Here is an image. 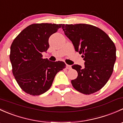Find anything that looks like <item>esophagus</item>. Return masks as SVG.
<instances>
[{
	"instance_id": "esophagus-1",
	"label": "esophagus",
	"mask_w": 123,
	"mask_h": 123,
	"mask_svg": "<svg viewBox=\"0 0 123 123\" xmlns=\"http://www.w3.org/2000/svg\"><path fill=\"white\" fill-rule=\"evenodd\" d=\"M66 67H67V69H71V65H66Z\"/></svg>"
}]
</instances>
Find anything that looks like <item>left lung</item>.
Listing matches in <instances>:
<instances>
[{"label": "left lung", "mask_w": 123, "mask_h": 123, "mask_svg": "<svg viewBox=\"0 0 123 123\" xmlns=\"http://www.w3.org/2000/svg\"><path fill=\"white\" fill-rule=\"evenodd\" d=\"M62 29L85 61L84 67L72 66L78 72L77 78L71 81L72 86L84 94L99 91L113 73L116 60L114 42L104 31L91 25L63 24Z\"/></svg>", "instance_id": "obj_1"}]
</instances>
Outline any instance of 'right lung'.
I'll return each mask as SVG.
<instances>
[{
  "label": "right lung",
  "mask_w": 123,
  "mask_h": 123,
  "mask_svg": "<svg viewBox=\"0 0 123 123\" xmlns=\"http://www.w3.org/2000/svg\"><path fill=\"white\" fill-rule=\"evenodd\" d=\"M62 24H35L24 29L10 46L12 72L25 92L39 95L51 88L55 75L65 68L64 62H52L42 58V53L49 48V38Z\"/></svg>",
  "instance_id": "obj_1"
}]
</instances>
